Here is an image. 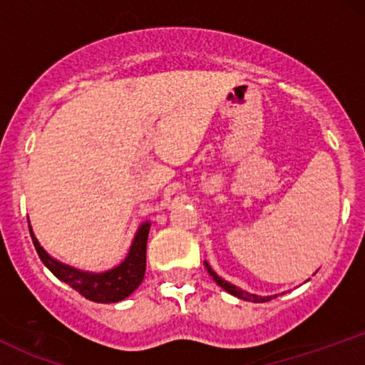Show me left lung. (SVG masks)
I'll return each instance as SVG.
<instances>
[{"mask_svg":"<svg viewBox=\"0 0 365 365\" xmlns=\"http://www.w3.org/2000/svg\"><path fill=\"white\" fill-rule=\"evenodd\" d=\"M204 266H206L207 273L212 276V279H215V282H216L217 284H220V287L223 288L225 292L232 293V295H233V297H237V299L247 300V302H255V304H259V302H269L271 299H276V297H278V295L261 297V295H255V293H249V292L242 290V288H238V287H235V284H232L230 282H226V279L221 278V276H217V274L215 273V271H212V267L209 266L207 261H204Z\"/></svg>","mask_w":365,"mask_h":365,"instance_id":"obj_1","label":"left lung"}]
</instances>
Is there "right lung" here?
Returning a JSON list of instances; mask_svg holds the SVG:
<instances>
[{
    "instance_id": "1",
    "label": "right lung",
    "mask_w": 365,
    "mask_h": 365,
    "mask_svg": "<svg viewBox=\"0 0 365 365\" xmlns=\"http://www.w3.org/2000/svg\"><path fill=\"white\" fill-rule=\"evenodd\" d=\"M29 230H31L32 242L39 254L41 261L51 273L56 276L60 282L73 288L75 292L81 293L82 297L98 304H115L120 300L127 299L130 293L139 288L145 274V247H148V237L150 230V221H144L137 228L135 237H133L132 245H130L127 257L121 261L118 266L113 269L103 271V273H91V271H82L77 267L63 264L54 259L41 247L34 232H32L31 221H29Z\"/></svg>"
}]
</instances>
